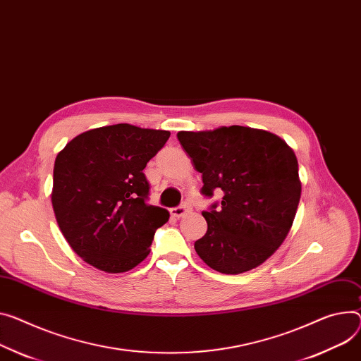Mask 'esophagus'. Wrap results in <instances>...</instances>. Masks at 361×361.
<instances>
[{
	"instance_id": "34e87169",
	"label": "esophagus",
	"mask_w": 361,
	"mask_h": 361,
	"mask_svg": "<svg viewBox=\"0 0 361 361\" xmlns=\"http://www.w3.org/2000/svg\"><path fill=\"white\" fill-rule=\"evenodd\" d=\"M189 211H190V208H189V205H188V204H182V205H179V207H176V208H172V209H171L172 215H173V216H176V218L183 216V215H185V214H188Z\"/></svg>"
}]
</instances>
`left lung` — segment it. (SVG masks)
<instances>
[{
    "label": "left lung",
    "mask_w": 361,
    "mask_h": 361,
    "mask_svg": "<svg viewBox=\"0 0 361 361\" xmlns=\"http://www.w3.org/2000/svg\"><path fill=\"white\" fill-rule=\"evenodd\" d=\"M178 138L202 173L201 193L221 202L202 211L208 230L195 241L198 256L226 274L248 271L285 241L300 200L298 160L281 137L231 126L179 131Z\"/></svg>",
    "instance_id": "left-lung-1"
}]
</instances>
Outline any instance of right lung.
I'll use <instances>...</instances> for the list:
<instances>
[{
	"instance_id": "add662e5",
	"label": "right lung",
	"mask_w": 361,
	"mask_h": 361,
	"mask_svg": "<svg viewBox=\"0 0 361 361\" xmlns=\"http://www.w3.org/2000/svg\"><path fill=\"white\" fill-rule=\"evenodd\" d=\"M171 133L116 124L76 135L54 160L51 205L72 250L91 266L123 273L150 253L169 219L147 202V161Z\"/></svg>"
}]
</instances>
